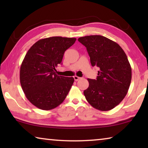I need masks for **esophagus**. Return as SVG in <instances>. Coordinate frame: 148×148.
I'll use <instances>...</instances> for the list:
<instances>
[{"label":"esophagus","mask_w":148,"mask_h":148,"mask_svg":"<svg viewBox=\"0 0 148 148\" xmlns=\"http://www.w3.org/2000/svg\"><path fill=\"white\" fill-rule=\"evenodd\" d=\"M74 80H75V81H78V80L81 79L82 77H78V76H74Z\"/></svg>","instance_id":"esophagus-1"}]
</instances>
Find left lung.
I'll use <instances>...</instances> for the list:
<instances>
[{
    "mask_svg": "<svg viewBox=\"0 0 148 148\" xmlns=\"http://www.w3.org/2000/svg\"><path fill=\"white\" fill-rule=\"evenodd\" d=\"M92 66L99 69L96 79H87L89 87L84 91L91 106L108 111L117 106L128 92L132 78L129 60L121 46L101 35L80 37Z\"/></svg>",
    "mask_w": 148,
    "mask_h": 148,
    "instance_id": "left-lung-1",
    "label": "left lung"
}]
</instances>
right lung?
<instances>
[{
	"mask_svg": "<svg viewBox=\"0 0 148 148\" xmlns=\"http://www.w3.org/2000/svg\"><path fill=\"white\" fill-rule=\"evenodd\" d=\"M76 40L61 36L41 39L26 53L20 68V83L27 99L38 108L53 109L68 95L74 77L59 76L56 68Z\"/></svg>",
	"mask_w": 148,
	"mask_h": 148,
	"instance_id": "add662e5",
	"label": "right lung"
}]
</instances>
